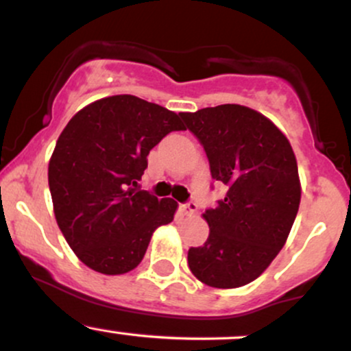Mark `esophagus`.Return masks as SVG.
Instances as JSON below:
<instances>
[{
  "instance_id": "obj_1",
  "label": "esophagus",
  "mask_w": 351,
  "mask_h": 351,
  "mask_svg": "<svg viewBox=\"0 0 351 351\" xmlns=\"http://www.w3.org/2000/svg\"><path fill=\"white\" fill-rule=\"evenodd\" d=\"M180 208H181V211H183L186 216H193L196 211H198V204H196L195 201H188V203L181 204Z\"/></svg>"
}]
</instances>
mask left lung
<instances>
[{
	"label": "left lung",
	"instance_id": "left-lung-1",
	"mask_svg": "<svg viewBox=\"0 0 351 351\" xmlns=\"http://www.w3.org/2000/svg\"><path fill=\"white\" fill-rule=\"evenodd\" d=\"M206 152L213 180L228 193L204 211L206 243L189 247L188 265L209 287L234 289L263 274L287 241L300 204L291 143L263 114L224 104L180 114Z\"/></svg>",
	"mask_w": 351,
	"mask_h": 351
}]
</instances>
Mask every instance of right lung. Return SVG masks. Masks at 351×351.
Wrapping results in <instances>:
<instances>
[{"label":"right lung","instance_id":"1","mask_svg":"<svg viewBox=\"0 0 351 351\" xmlns=\"http://www.w3.org/2000/svg\"><path fill=\"white\" fill-rule=\"evenodd\" d=\"M180 115L135 95H112L79 110L58 138L49 189L58 226L75 256L100 274L142 263L152 234L173 221L176 201L140 189L148 153Z\"/></svg>","mask_w":351,"mask_h":351}]
</instances>
